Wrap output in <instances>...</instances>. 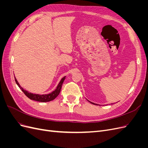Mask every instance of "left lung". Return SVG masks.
I'll use <instances>...</instances> for the list:
<instances>
[{"label":"left lung","mask_w":148,"mask_h":148,"mask_svg":"<svg viewBox=\"0 0 148 148\" xmlns=\"http://www.w3.org/2000/svg\"><path fill=\"white\" fill-rule=\"evenodd\" d=\"M89 102H91V103H92V104H95V103H92V102H90V101H89ZM96 105H97V104H96Z\"/></svg>","instance_id":"obj_1"}]
</instances>
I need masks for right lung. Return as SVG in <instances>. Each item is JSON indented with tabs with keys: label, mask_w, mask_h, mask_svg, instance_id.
Returning a JSON list of instances; mask_svg holds the SVG:
<instances>
[{
	"label": "right lung",
	"mask_w": 148,
	"mask_h": 148,
	"mask_svg": "<svg viewBox=\"0 0 148 148\" xmlns=\"http://www.w3.org/2000/svg\"><path fill=\"white\" fill-rule=\"evenodd\" d=\"M65 77H64L61 79L60 82H59V84H58L57 86L54 91H53L51 93L47 94V95H38V94H33L31 92H29L26 90H25V89L20 86L18 82L15 77V82H16V84L18 86V87L20 88L21 90L23 91L25 95L28 98H29L30 99L34 100L36 101H38V102H49V101L53 100L56 97H57L58 95H59V93L61 90V88H62V84H63V83L64 82Z\"/></svg>",
	"instance_id": "right-lung-1"
}]
</instances>
